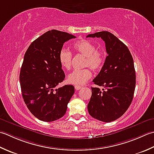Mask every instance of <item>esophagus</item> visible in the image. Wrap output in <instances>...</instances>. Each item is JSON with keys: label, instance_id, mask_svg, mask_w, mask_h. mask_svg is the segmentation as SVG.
I'll use <instances>...</instances> for the list:
<instances>
[{"label": "esophagus", "instance_id": "34e87169", "mask_svg": "<svg viewBox=\"0 0 154 154\" xmlns=\"http://www.w3.org/2000/svg\"><path fill=\"white\" fill-rule=\"evenodd\" d=\"M74 88L76 89V90H80L82 88V86H74Z\"/></svg>", "mask_w": 154, "mask_h": 154}]
</instances>
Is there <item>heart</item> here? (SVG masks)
<instances>
[{
    "label": "heart",
    "mask_w": 154,
    "mask_h": 154,
    "mask_svg": "<svg viewBox=\"0 0 154 154\" xmlns=\"http://www.w3.org/2000/svg\"><path fill=\"white\" fill-rule=\"evenodd\" d=\"M73 48L78 54L85 56L83 67L89 66L92 70L98 71L102 67L105 62V54L100 50L96 49L94 44L88 40L82 39L73 44ZM72 53L66 49L60 51L58 55L60 64L66 70H70L72 66ZM92 77V72L88 68L75 70L68 76V83L74 85H82Z\"/></svg>",
    "instance_id": "heart-1"
}]
</instances>
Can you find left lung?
Returning <instances> with one entry per match:
<instances>
[{
  "label": "left lung",
  "instance_id": "1",
  "mask_svg": "<svg viewBox=\"0 0 154 154\" xmlns=\"http://www.w3.org/2000/svg\"><path fill=\"white\" fill-rule=\"evenodd\" d=\"M87 37L101 38L108 53L101 70L93 80L103 88H92L88 109L96 120L110 122L121 117L132 102L136 86L134 60L128 47L111 32L102 31Z\"/></svg>",
  "mask_w": 154,
  "mask_h": 154
}]
</instances>
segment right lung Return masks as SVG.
Returning <instances> with one entry per match:
<instances>
[{"instance_id": "add662e5", "label": "right lung", "mask_w": 154, "mask_h": 154, "mask_svg": "<svg viewBox=\"0 0 154 154\" xmlns=\"http://www.w3.org/2000/svg\"><path fill=\"white\" fill-rule=\"evenodd\" d=\"M72 34L52 30L31 43L25 53L20 72L23 98L30 112L40 120L53 122L63 117L74 93V87L54 88L65 74L58 55Z\"/></svg>"}]
</instances>
